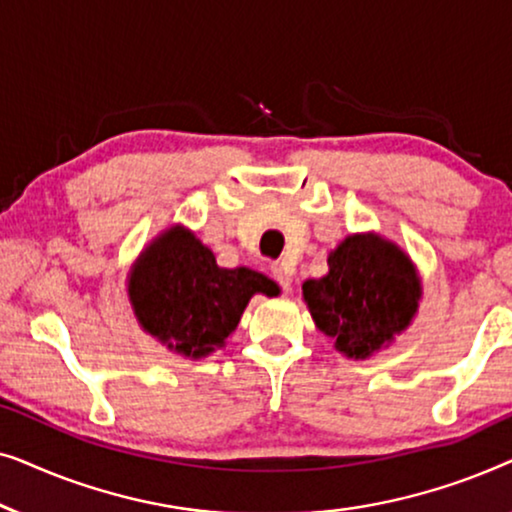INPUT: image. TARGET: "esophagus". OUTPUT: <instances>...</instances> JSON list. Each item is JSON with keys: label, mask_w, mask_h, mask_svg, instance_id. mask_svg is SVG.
Masks as SVG:
<instances>
[{"label": "esophagus", "mask_w": 512, "mask_h": 512, "mask_svg": "<svg viewBox=\"0 0 512 512\" xmlns=\"http://www.w3.org/2000/svg\"><path fill=\"white\" fill-rule=\"evenodd\" d=\"M272 277L284 291H291V268L286 263H272Z\"/></svg>", "instance_id": "34e87169"}]
</instances>
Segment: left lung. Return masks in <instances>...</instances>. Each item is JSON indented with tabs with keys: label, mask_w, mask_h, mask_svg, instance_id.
Segmentation results:
<instances>
[{
	"label": "left lung",
	"mask_w": 512,
	"mask_h": 512,
	"mask_svg": "<svg viewBox=\"0 0 512 512\" xmlns=\"http://www.w3.org/2000/svg\"><path fill=\"white\" fill-rule=\"evenodd\" d=\"M303 298L314 324L340 354L368 359L410 326L422 282L410 256L375 233L345 237L328 254V272L307 279Z\"/></svg>",
	"instance_id": "8db88e82"
}]
</instances>
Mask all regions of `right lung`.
I'll use <instances>...</instances> for the list:
<instances>
[{
	"label": "right lung",
	"instance_id": "obj_1",
	"mask_svg": "<svg viewBox=\"0 0 512 512\" xmlns=\"http://www.w3.org/2000/svg\"><path fill=\"white\" fill-rule=\"evenodd\" d=\"M254 293L277 296V284L249 268H219L212 251L184 226L160 233L128 275L139 326L188 359L226 345Z\"/></svg>",
	"mask_w": 512,
	"mask_h": 512
}]
</instances>
